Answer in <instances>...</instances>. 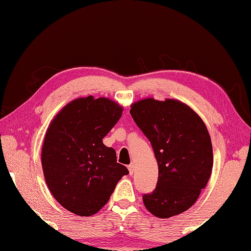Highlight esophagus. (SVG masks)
I'll return each instance as SVG.
<instances>
[{
  "mask_svg": "<svg viewBox=\"0 0 251 251\" xmlns=\"http://www.w3.org/2000/svg\"><path fill=\"white\" fill-rule=\"evenodd\" d=\"M128 171H129V174H130V175H133V174H134V171H135V165H134L133 163L128 165Z\"/></svg>",
  "mask_w": 251,
  "mask_h": 251,
  "instance_id": "obj_1",
  "label": "esophagus"
}]
</instances>
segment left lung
I'll use <instances>...</instances> for the list:
<instances>
[{"instance_id": "obj_1", "label": "left lung", "mask_w": 251, "mask_h": 251, "mask_svg": "<svg viewBox=\"0 0 251 251\" xmlns=\"http://www.w3.org/2000/svg\"><path fill=\"white\" fill-rule=\"evenodd\" d=\"M129 112L158 164L157 186L144 195V205L158 218L179 215L196 202L211 174L212 145L205 123L177 100L145 99Z\"/></svg>"}]
</instances>
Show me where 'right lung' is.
<instances>
[{
	"label": "right lung",
	"mask_w": 251,
	"mask_h": 251,
	"mask_svg": "<svg viewBox=\"0 0 251 251\" xmlns=\"http://www.w3.org/2000/svg\"><path fill=\"white\" fill-rule=\"evenodd\" d=\"M123 107L106 97H80L61 109L49 126L42 167L50 194L75 215L92 216L106 205L128 169L103 138L120 121Z\"/></svg>",
	"instance_id": "1"
}]
</instances>
